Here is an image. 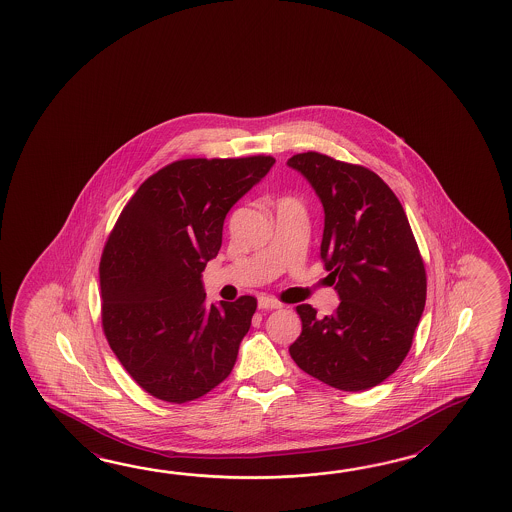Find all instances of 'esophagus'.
<instances>
[{
	"mask_svg": "<svg viewBox=\"0 0 512 512\" xmlns=\"http://www.w3.org/2000/svg\"><path fill=\"white\" fill-rule=\"evenodd\" d=\"M258 307L260 309H282V302H278L272 296H260L258 298Z\"/></svg>",
	"mask_w": 512,
	"mask_h": 512,
	"instance_id": "1",
	"label": "esophagus"
}]
</instances>
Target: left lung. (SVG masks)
Listing matches in <instances>:
<instances>
[{
	"label": "left lung",
	"mask_w": 512,
	"mask_h": 512,
	"mask_svg": "<svg viewBox=\"0 0 512 512\" xmlns=\"http://www.w3.org/2000/svg\"><path fill=\"white\" fill-rule=\"evenodd\" d=\"M287 166L304 175L324 207L320 258L340 298L329 316L296 307L302 335L289 353L333 388L370 390L412 348L425 311V263L401 201L379 175L316 152L293 155Z\"/></svg>",
	"instance_id": "8db88e82"
}]
</instances>
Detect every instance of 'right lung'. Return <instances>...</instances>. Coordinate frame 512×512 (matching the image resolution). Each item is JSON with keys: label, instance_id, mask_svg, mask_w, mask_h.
I'll use <instances>...</instances> for the list:
<instances>
[{"label": "right lung", "instance_id": "obj_1", "mask_svg": "<svg viewBox=\"0 0 512 512\" xmlns=\"http://www.w3.org/2000/svg\"><path fill=\"white\" fill-rule=\"evenodd\" d=\"M272 157L185 159L148 177L124 207L100 260L102 327L144 392L188 403L229 377L256 298L208 305L203 271L223 223Z\"/></svg>", "mask_w": 512, "mask_h": 512}]
</instances>
